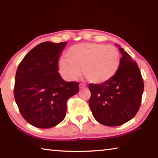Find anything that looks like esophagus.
I'll use <instances>...</instances> for the list:
<instances>
[{"label":"esophagus","mask_w":158,"mask_h":158,"mask_svg":"<svg viewBox=\"0 0 158 158\" xmlns=\"http://www.w3.org/2000/svg\"><path fill=\"white\" fill-rule=\"evenodd\" d=\"M86 85H85V84H79V88L80 89H84V88H86Z\"/></svg>","instance_id":"34e87169"}]
</instances>
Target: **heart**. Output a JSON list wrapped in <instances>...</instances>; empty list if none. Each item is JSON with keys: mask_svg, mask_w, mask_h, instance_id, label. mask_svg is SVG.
<instances>
[{"mask_svg": "<svg viewBox=\"0 0 158 158\" xmlns=\"http://www.w3.org/2000/svg\"><path fill=\"white\" fill-rule=\"evenodd\" d=\"M67 59L59 62L60 72L64 78L76 79L81 69L90 83H107L116 75L121 62L119 50L113 46L84 43L69 48Z\"/></svg>", "mask_w": 158, "mask_h": 158, "instance_id": "heart-1", "label": "heart"}]
</instances>
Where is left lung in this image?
Wrapping results in <instances>:
<instances>
[{
    "mask_svg": "<svg viewBox=\"0 0 158 158\" xmlns=\"http://www.w3.org/2000/svg\"><path fill=\"white\" fill-rule=\"evenodd\" d=\"M122 55L118 72L107 83L89 85V104L99 123L116 127L131 119L141 103L144 84L136 62L119 48Z\"/></svg>",
    "mask_w": 158,
    "mask_h": 158,
    "instance_id": "left-lung-1",
    "label": "left lung"
}]
</instances>
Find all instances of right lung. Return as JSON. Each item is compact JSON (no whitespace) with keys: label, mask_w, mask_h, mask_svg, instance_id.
<instances>
[{"label":"right lung","mask_w":158,"mask_h":158,"mask_svg":"<svg viewBox=\"0 0 158 158\" xmlns=\"http://www.w3.org/2000/svg\"><path fill=\"white\" fill-rule=\"evenodd\" d=\"M66 44H40L17 67L15 100L24 119L38 128L60 123L66 115L67 101L79 91V82L65 81L57 72L60 54Z\"/></svg>","instance_id":"1"}]
</instances>
